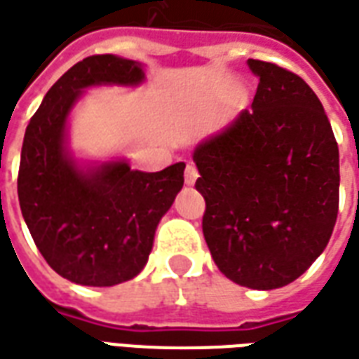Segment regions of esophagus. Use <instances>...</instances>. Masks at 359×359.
Returning a JSON list of instances; mask_svg holds the SVG:
<instances>
[{
	"label": "esophagus",
	"instance_id": "1",
	"mask_svg": "<svg viewBox=\"0 0 359 359\" xmlns=\"http://www.w3.org/2000/svg\"><path fill=\"white\" fill-rule=\"evenodd\" d=\"M196 180H198V169L192 165V163H188L187 171H184V182H187L188 187H192Z\"/></svg>",
	"mask_w": 359,
	"mask_h": 359
}]
</instances>
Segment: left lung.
<instances>
[{"label": "left lung", "mask_w": 359, "mask_h": 359, "mask_svg": "<svg viewBox=\"0 0 359 359\" xmlns=\"http://www.w3.org/2000/svg\"><path fill=\"white\" fill-rule=\"evenodd\" d=\"M258 77L250 110L205 137L192 159L202 231L235 284L276 290L319 258L338 215V145L319 97L299 75L247 60Z\"/></svg>", "instance_id": "obj_1"}]
</instances>
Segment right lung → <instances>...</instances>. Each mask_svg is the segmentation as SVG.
<instances>
[{
	"label": "right lung",
	"instance_id": "1",
	"mask_svg": "<svg viewBox=\"0 0 359 359\" xmlns=\"http://www.w3.org/2000/svg\"><path fill=\"white\" fill-rule=\"evenodd\" d=\"M144 81L136 60L85 57L52 85L25 132L17 180L22 217L44 260L74 284L109 287L136 278L184 184V163L144 172L124 157L79 161L69 149L67 118L85 89Z\"/></svg>",
	"mask_w": 359,
	"mask_h": 359
}]
</instances>
